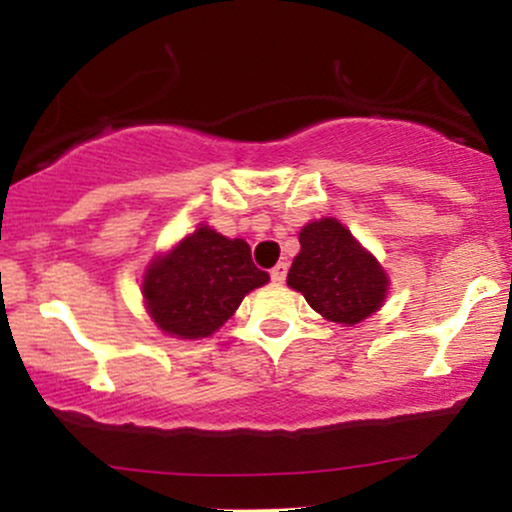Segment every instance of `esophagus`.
<instances>
[{
  "mask_svg": "<svg viewBox=\"0 0 512 512\" xmlns=\"http://www.w3.org/2000/svg\"><path fill=\"white\" fill-rule=\"evenodd\" d=\"M286 272H289V264L279 262V264H274L272 272H269V276H272V281H276V284H281V281L286 279Z\"/></svg>",
  "mask_w": 512,
  "mask_h": 512,
  "instance_id": "esophagus-1",
  "label": "esophagus"
}]
</instances>
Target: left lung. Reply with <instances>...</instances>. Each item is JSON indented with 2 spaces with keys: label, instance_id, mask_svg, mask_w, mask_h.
<instances>
[{
  "label": "left lung",
  "instance_id": "8db88e82",
  "mask_svg": "<svg viewBox=\"0 0 512 512\" xmlns=\"http://www.w3.org/2000/svg\"><path fill=\"white\" fill-rule=\"evenodd\" d=\"M286 284L327 320L356 325L385 301L387 276L337 219L308 223Z\"/></svg>",
  "mask_w": 512,
  "mask_h": 512
}]
</instances>
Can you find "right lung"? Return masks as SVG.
<instances>
[{"mask_svg": "<svg viewBox=\"0 0 512 512\" xmlns=\"http://www.w3.org/2000/svg\"><path fill=\"white\" fill-rule=\"evenodd\" d=\"M245 240H228L199 226L178 248L149 264L144 298L154 322L180 339L209 337L228 320L245 293L267 284Z\"/></svg>", "mask_w": 512, "mask_h": 512, "instance_id": "obj_1", "label": "right lung"}]
</instances>
